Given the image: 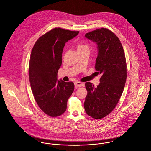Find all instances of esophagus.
<instances>
[{
  "label": "esophagus",
  "instance_id": "obj_1",
  "mask_svg": "<svg viewBox=\"0 0 151 151\" xmlns=\"http://www.w3.org/2000/svg\"><path fill=\"white\" fill-rule=\"evenodd\" d=\"M83 83H82L81 82H76L75 83H74V85H75V86L76 87V88H77V87H81L82 86H83Z\"/></svg>",
  "mask_w": 151,
  "mask_h": 151
}]
</instances>
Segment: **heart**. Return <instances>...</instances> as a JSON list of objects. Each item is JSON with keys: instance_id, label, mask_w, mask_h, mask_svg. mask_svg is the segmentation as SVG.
I'll return each mask as SVG.
<instances>
[{"instance_id": "b5f03b06", "label": "heart", "mask_w": 151, "mask_h": 151, "mask_svg": "<svg viewBox=\"0 0 151 151\" xmlns=\"http://www.w3.org/2000/svg\"><path fill=\"white\" fill-rule=\"evenodd\" d=\"M84 48H88V47L86 45H85V44H79L77 45V50Z\"/></svg>"}]
</instances>
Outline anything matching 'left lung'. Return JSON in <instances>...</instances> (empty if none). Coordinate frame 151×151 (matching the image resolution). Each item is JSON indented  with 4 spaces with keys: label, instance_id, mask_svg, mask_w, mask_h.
I'll use <instances>...</instances> for the list:
<instances>
[{
    "label": "left lung",
    "instance_id": "left-lung-1",
    "mask_svg": "<svg viewBox=\"0 0 151 151\" xmlns=\"http://www.w3.org/2000/svg\"><path fill=\"white\" fill-rule=\"evenodd\" d=\"M85 37L97 44L95 68L101 77L97 87L85 83L88 94L84 108L90 117L100 119L113 111L123 93L127 76L125 54L118 37L106 28L86 33Z\"/></svg>",
    "mask_w": 151,
    "mask_h": 151
}]
</instances>
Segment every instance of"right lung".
Masks as SVG:
<instances>
[{
	"instance_id": "right-lung-1",
	"label": "right lung",
	"mask_w": 151,
	"mask_h": 151,
	"mask_svg": "<svg viewBox=\"0 0 151 151\" xmlns=\"http://www.w3.org/2000/svg\"><path fill=\"white\" fill-rule=\"evenodd\" d=\"M79 31L55 28L40 37L34 44L29 59V77L34 99L41 110L58 117L66 110L67 101L74 89L72 82L57 80L65 43Z\"/></svg>"
}]
</instances>
